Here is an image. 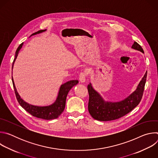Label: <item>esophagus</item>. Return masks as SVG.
Wrapping results in <instances>:
<instances>
[{
  "label": "esophagus",
  "mask_w": 158,
  "mask_h": 158,
  "mask_svg": "<svg viewBox=\"0 0 158 158\" xmlns=\"http://www.w3.org/2000/svg\"><path fill=\"white\" fill-rule=\"evenodd\" d=\"M86 79V74L84 72H82L80 73L79 75V81L81 82H85Z\"/></svg>",
  "instance_id": "34e87169"
}]
</instances>
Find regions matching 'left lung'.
<instances>
[{
	"instance_id": "8db88e82",
	"label": "left lung",
	"mask_w": 158,
	"mask_h": 158,
	"mask_svg": "<svg viewBox=\"0 0 158 158\" xmlns=\"http://www.w3.org/2000/svg\"><path fill=\"white\" fill-rule=\"evenodd\" d=\"M132 48L144 53L140 45L134 42ZM147 72L139 82L136 89L125 99L116 102L105 101L101 95L94 89L90 83L87 85L89 95L88 110L91 116L100 121H108L119 119L128 114L140 102L146 81Z\"/></svg>"
}]
</instances>
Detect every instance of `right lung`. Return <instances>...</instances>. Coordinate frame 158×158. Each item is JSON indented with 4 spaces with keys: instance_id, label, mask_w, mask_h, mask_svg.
Instances as JSON below:
<instances>
[{
    "instance_id": "obj_1",
    "label": "right lung",
    "mask_w": 158,
    "mask_h": 158,
    "mask_svg": "<svg viewBox=\"0 0 158 158\" xmlns=\"http://www.w3.org/2000/svg\"><path fill=\"white\" fill-rule=\"evenodd\" d=\"M46 30V29L40 30L32 34L31 35L41 33L42 32H44ZM22 45H23V43L20 44V46L18 47V48L16 50L15 59H14V61L12 63V67L14 66V63L17 57L19 51L22 47ZM12 80L13 86L14 88L15 96L19 104L32 116L36 117L37 118L46 119V120H51V119H56L62 113V112L64 111L65 106V101H66L67 94H68L71 89L73 86L77 84V83L79 82L77 80H73L62 84L59 89L57 98L56 101L52 104L48 106H36L29 104L27 102H25L23 99H21V98L20 97L19 94L17 91V89L15 88L12 77Z\"/></svg>"
}]
</instances>
